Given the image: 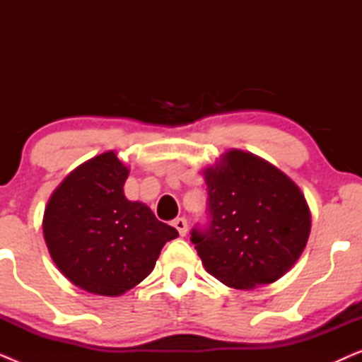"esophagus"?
<instances>
[{
	"mask_svg": "<svg viewBox=\"0 0 362 362\" xmlns=\"http://www.w3.org/2000/svg\"><path fill=\"white\" fill-rule=\"evenodd\" d=\"M173 226L176 227L181 237L186 235V232H187V221L185 219V217H176V219L173 221Z\"/></svg>",
	"mask_w": 362,
	"mask_h": 362,
	"instance_id": "obj_1",
	"label": "esophagus"
}]
</instances>
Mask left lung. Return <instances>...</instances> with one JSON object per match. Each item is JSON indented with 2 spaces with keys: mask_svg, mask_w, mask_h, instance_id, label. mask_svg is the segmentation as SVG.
<instances>
[{
  "mask_svg": "<svg viewBox=\"0 0 362 362\" xmlns=\"http://www.w3.org/2000/svg\"><path fill=\"white\" fill-rule=\"evenodd\" d=\"M209 226L191 242L207 274L252 290L281 279L305 250L310 207L300 187L252 153L230 150L204 170Z\"/></svg>",
  "mask_w": 362,
  "mask_h": 362,
  "instance_id": "left-lung-1",
  "label": "left lung"
}]
</instances>
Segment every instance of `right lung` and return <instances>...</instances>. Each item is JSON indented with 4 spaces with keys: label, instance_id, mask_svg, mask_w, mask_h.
<instances>
[{
    "label": "right lung",
    "instance_id": "1",
    "mask_svg": "<svg viewBox=\"0 0 362 362\" xmlns=\"http://www.w3.org/2000/svg\"><path fill=\"white\" fill-rule=\"evenodd\" d=\"M128 166L107 151L77 166L52 192L44 240L62 275L88 293L118 296L151 274L177 237L143 202L128 201Z\"/></svg>",
    "mask_w": 362,
    "mask_h": 362
}]
</instances>
